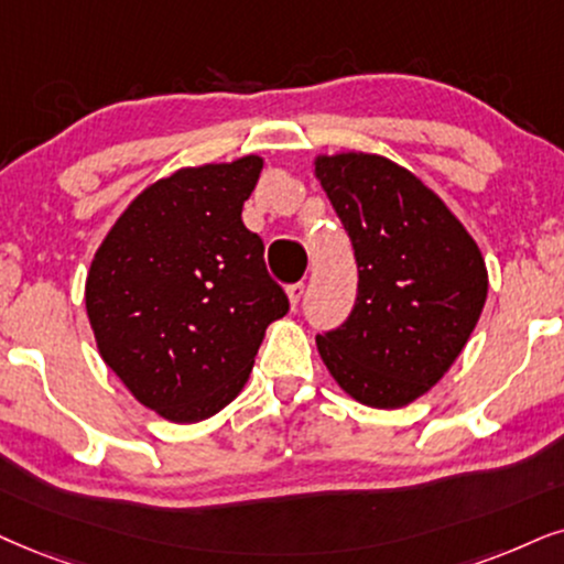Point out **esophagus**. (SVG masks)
Returning a JSON list of instances; mask_svg holds the SVG:
<instances>
[{
    "mask_svg": "<svg viewBox=\"0 0 564 564\" xmlns=\"http://www.w3.org/2000/svg\"><path fill=\"white\" fill-rule=\"evenodd\" d=\"M304 283L302 281H299V283H291V286L286 289V294H289V302H291V306H294V310H296V306H299V302H302V296H304Z\"/></svg>",
    "mask_w": 564,
    "mask_h": 564,
    "instance_id": "esophagus-1",
    "label": "esophagus"
}]
</instances>
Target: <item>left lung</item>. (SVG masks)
Returning a JSON list of instances; mask_svg holds the SVG:
<instances>
[{"label": "left lung", "mask_w": 564, "mask_h": 564, "mask_svg": "<svg viewBox=\"0 0 564 564\" xmlns=\"http://www.w3.org/2000/svg\"><path fill=\"white\" fill-rule=\"evenodd\" d=\"M315 174L351 239V315L317 335L335 382L372 409H401L451 369L487 302V265L458 218L398 163L319 155Z\"/></svg>", "instance_id": "obj_1"}]
</instances>
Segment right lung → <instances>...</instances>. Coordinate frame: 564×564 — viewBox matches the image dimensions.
<instances>
[{
    "mask_svg": "<svg viewBox=\"0 0 564 564\" xmlns=\"http://www.w3.org/2000/svg\"><path fill=\"white\" fill-rule=\"evenodd\" d=\"M262 159L180 169L142 189L85 281L98 351L169 422L218 413L245 388L265 327L289 312L265 247L241 224Z\"/></svg>",
    "mask_w": 564,
    "mask_h": 564,
    "instance_id": "right-lung-1",
    "label": "right lung"
}]
</instances>
